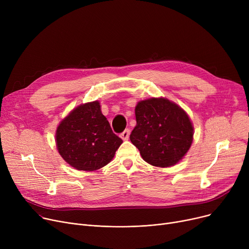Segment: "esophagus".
Returning a JSON list of instances; mask_svg holds the SVG:
<instances>
[{"instance_id": "esophagus-1", "label": "esophagus", "mask_w": 249, "mask_h": 249, "mask_svg": "<svg viewBox=\"0 0 249 249\" xmlns=\"http://www.w3.org/2000/svg\"><path fill=\"white\" fill-rule=\"evenodd\" d=\"M129 135H130V130L129 129H126V130H124V131L121 133V138L123 139V140H128V138H129Z\"/></svg>"}]
</instances>
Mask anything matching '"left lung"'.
<instances>
[{
  "label": "left lung",
  "instance_id": "left-lung-1",
  "mask_svg": "<svg viewBox=\"0 0 249 249\" xmlns=\"http://www.w3.org/2000/svg\"><path fill=\"white\" fill-rule=\"evenodd\" d=\"M135 116L130 140L143 160L158 167L182 160L194 139V126L184 109L166 98H149L137 103Z\"/></svg>",
  "mask_w": 249,
  "mask_h": 249
}]
</instances>
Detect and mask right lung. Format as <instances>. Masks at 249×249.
<instances>
[{"mask_svg":"<svg viewBox=\"0 0 249 249\" xmlns=\"http://www.w3.org/2000/svg\"><path fill=\"white\" fill-rule=\"evenodd\" d=\"M122 139L113 133L99 101L81 104L56 128L55 143L61 158L77 171L94 172L114 158Z\"/></svg>","mask_w":249,"mask_h":249,"instance_id":"right-lung-1","label":"right lung"}]
</instances>
